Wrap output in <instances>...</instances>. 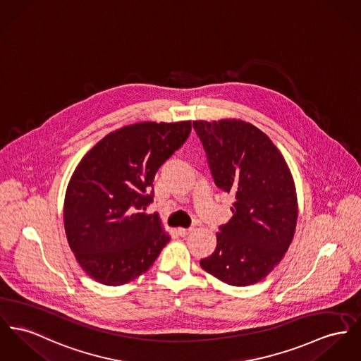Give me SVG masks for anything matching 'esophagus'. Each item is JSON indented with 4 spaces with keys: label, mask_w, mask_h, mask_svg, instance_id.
Here are the masks:
<instances>
[{
    "label": "esophagus",
    "mask_w": 361,
    "mask_h": 361,
    "mask_svg": "<svg viewBox=\"0 0 361 361\" xmlns=\"http://www.w3.org/2000/svg\"><path fill=\"white\" fill-rule=\"evenodd\" d=\"M192 228H178V234L180 235V237H188L190 233H192Z\"/></svg>",
    "instance_id": "1"
}]
</instances>
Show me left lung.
Returning a JSON list of instances; mask_svg holds the SVG:
<instances>
[{"label": "left lung", "mask_w": 361, "mask_h": 361, "mask_svg": "<svg viewBox=\"0 0 361 361\" xmlns=\"http://www.w3.org/2000/svg\"><path fill=\"white\" fill-rule=\"evenodd\" d=\"M215 185L233 192V217L219 227L215 252L202 269L231 286L265 278L288 252L297 224V195L288 164L250 123L192 121Z\"/></svg>", "instance_id": "1"}]
</instances>
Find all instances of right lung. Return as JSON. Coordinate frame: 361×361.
Instances as JSON below:
<instances>
[{
    "label": "right lung",
    "instance_id": "1",
    "mask_svg": "<svg viewBox=\"0 0 361 361\" xmlns=\"http://www.w3.org/2000/svg\"><path fill=\"white\" fill-rule=\"evenodd\" d=\"M192 121L121 127L89 150L73 171L64 227L82 269L121 286L147 271L171 240L159 216L146 215L159 169L186 142Z\"/></svg>",
    "mask_w": 361,
    "mask_h": 361
}]
</instances>
